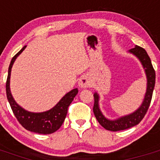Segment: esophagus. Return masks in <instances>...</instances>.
I'll list each match as a JSON object with an SVG mask.
<instances>
[{
	"label": "esophagus",
	"mask_w": 160,
	"mask_h": 160,
	"mask_svg": "<svg viewBox=\"0 0 160 160\" xmlns=\"http://www.w3.org/2000/svg\"><path fill=\"white\" fill-rule=\"evenodd\" d=\"M91 84V81L90 80L89 78H87V76H82L80 78L78 81V86L81 87L82 89H86L88 88L89 87Z\"/></svg>",
	"instance_id": "esophagus-1"
}]
</instances>
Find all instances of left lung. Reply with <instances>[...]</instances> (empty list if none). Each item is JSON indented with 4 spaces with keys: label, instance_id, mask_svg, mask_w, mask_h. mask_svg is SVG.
I'll return each instance as SVG.
<instances>
[{
    "label": "left lung",
    "instance_id": "1",
    "mask_svg": "<svg viewBox=\"0 0 160 160\" xmlns=\"http://www.w3.org/2000/svg\"><path fill=\"white\" fill-rule=\"evenodd\" d=\"M128 53L135 56L142 66L147 78L146 93L144 95L142 102L141 103L140 107L137 110H135L134 112L131 113V114L121 116L115 119H109L102 114L99 107L100 97L97 92L94 93V104L93 111H94V114L98 122L107 131H122V130L128 129L134 126H136L143 118L144 115L146 114L147 111L149 108L151 101H152V94H153L155 83V72L152 66V61L150 59L146 50L143 48L139 47L138 46H135V48L128 50Z\"/></svg>",
    "mask_w": 160,
    "mask_h": 160
}]
</instances>
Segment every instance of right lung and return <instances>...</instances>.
Here are the masks:
<instances>
[{
    "label": "right lung",
    "instance_id": "1",
    "mask_svg": "<svg viewBox=\"0 0 160 160\" xmlns=\"http://www.w3.org/2000/svg\"><path fill=\"white\" fill-rule=\"evenodd\" d=\"M26 46H24L18 53L12 58L9 64L8 71V78L6 82V94L8 101L10 104L14 115L18 120L21 125L32 132L49 135L55 132L62 125L65 118L67 114L68 107L77 95L78 90V88L73 89L70 92L65 94L60 101L49 111L43 112H31L18 105L12 97L10 90V76L12 65L16 61L17 58L23 52Z\"/></svg>",
    "mask_w": 160,
    "mask_h": 160
}]
</instances>
